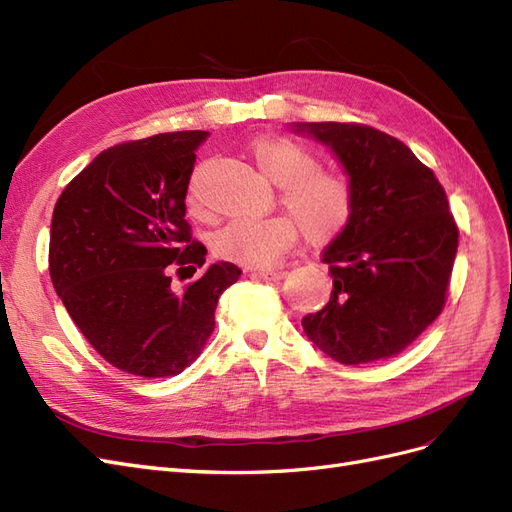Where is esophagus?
Masks as SVG:
<instances>
[{"label": "esophagus", "mask_w": 512, "mask_h": 512, "mask_svg": "<svg viewBox=\"0 0 512 512\" xmlns=\"http://www.w3.org/2000/svg\"><path fill=\"white\" fill-rule=\"evenodd\" d=\"M253 274L261 276V278H268V280H280L285 278V268H261V270H251Z\"/></svg>", "instance_id": "esophagus-1"}]
</instances>
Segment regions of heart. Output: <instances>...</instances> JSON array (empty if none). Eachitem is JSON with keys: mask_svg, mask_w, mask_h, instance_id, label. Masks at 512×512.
Returning <instances> with one entry per match:
<instances>
[{"mask_svg": "<svg viewBox=\"0 0 512 512\" xmlns=\"http://www.w3.org/2000/svg\"><path fill=\"white\" fill-rule=\"evenodd\" d=\"M259 170L276 187L278 200L289 212L268 219H234L219 229L212 240L214 253L240 266H270L285 255L298 240V232L308 244L325 246L349 229L357 193L349 174L321 168L319 157L285 136L259 138L251 146ZM189 208L195 217H206L200 187L193 180Z\"/></svg>", "mask_w": 512, "mask_h": 512, "instance_id": "heart-1", "label": "heart"}]
</instances>
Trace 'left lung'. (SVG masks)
<instances>
[{
  "mask_svg": "<svg viewBox=\"0 0 512 512\" xmlns=\"http://www.w3.org/2000/svg\"><path fill=\"white\" fill-rule=\"evenodd\" d=\"M298 129L334 148L357 204L346 232L323 251L334 289L302 319L306 336L344 366L402 353L447 304L459 229L436 174L410 148L361 123Z\"/></svg>",
  "mask_w": 512,
  "mask_h": 512,
  "instance_id": "obj_1",
  "label": "left lung"
}]
</instances>
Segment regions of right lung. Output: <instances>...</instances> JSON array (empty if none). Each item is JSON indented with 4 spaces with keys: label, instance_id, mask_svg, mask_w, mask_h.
I'll return each instance as SVG.
<instances>
[{
    "label": "right lung",
    "instance_id": "obj_1",
    "mask_svg": "<svg viewBox=\"0 0 512 512\" xmlns=\"http://www.w3.org/2000/svg\"><path fill=\"white\" fill-rule=\"evenodd\" d=\"M208 131L114 144L63 189L53 210L48 270L80 334L110 366L176 376L214 332L219 295L240 278L229 261L174 291L172 272L204 266L185 197Z\"/></svg>",
    "mask_w": 512,
    "mask_h": 512
}]
</instances>
